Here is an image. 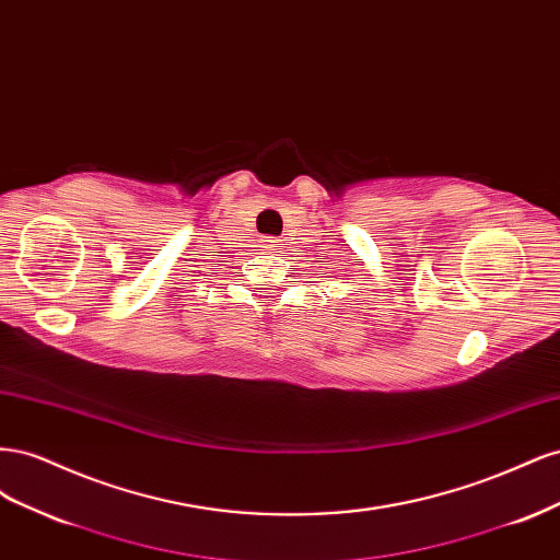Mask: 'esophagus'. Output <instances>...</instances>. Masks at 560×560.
<instances>
[{
	"mask_svg": "<svg viewBox=\"0 0 560 560\" xmlns=\"http://www.w3.org/2000/svg\"><path fill=\"white\" fill-rule=\"evenodd\" d=\"M264 247L268 252H278V249H282V241H278V238H264Z\"/></svg>",
	"mask_w": 560,
	"mask_h": 560,
	"instance_id": "obj_1",
	"label": "esophagus"
}]
</instances>
